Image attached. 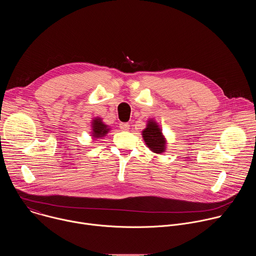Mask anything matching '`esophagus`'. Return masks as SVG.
Masks as SVG:
<instances>
[{"instance_id": "esophagus-1", "label": "esophagus", "mask_w": 256, "mask_h": 256, "mask_svg": "<svg viewBox=\"0 0 256 256\" xmlns=\"http://www.w3.org/2000/svg\"><path fill=\"white\" fill-rule=\"evenodd\" d=\"M120 130H122L126 132V130H130V124H126V122H122V124H120Z\"/></svg>"}]
</instances>
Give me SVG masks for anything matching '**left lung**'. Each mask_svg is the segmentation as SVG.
I'll return each instance as SVG.
<instances>
[{
    "instance_id": "obj_1",
    "label": "left lung",
    "mask_w": 256,
    "mask_h": 256,
    "mask_svg": "<svg viewBox=\"0 0 256 256\" xmlns=\"http://www.w3.org/2000/svg\"><path fill=\"white\" fill-rule=\"evenodd\" d=\"M147 122L146 128L142 132L144 144L153 153L163 154L167 149V140L160 126L154 118H150Z\"/></svg>"
}]
</instances>
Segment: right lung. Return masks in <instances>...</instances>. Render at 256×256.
<instances>
[{"mask_svg": "<svg viewBox=\"0 0 256 256\" xmlns=\"http://www.w3.org/2000/svg\"><path fill=\"white\" fill-rule=\"evenodd\" d=\"M110 130V126L104 124L102 118L99 116L94 118L91 122V136L94 140L104 138Z\"/></svg>", "mask_w": 256, "mask_h": 256, "instance_id": "1", "label": "right lung"}]
</instances>
